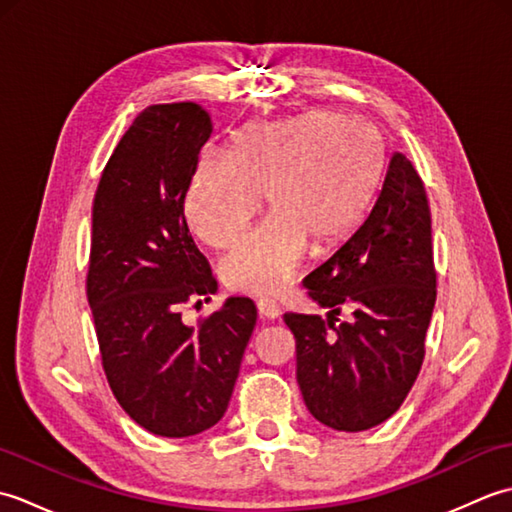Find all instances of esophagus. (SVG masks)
Listing matches in <instances>:
<instances>
[{"instance_id":"esophagus-1","label":"esophagus","mask_w":512,"mask_h":512,"mask_svg":"<svg viewBox=\"0 0 512 512\" xmlns=\"http://www.w3.org/2000/svg\"><path fill=\"white\" fill-rule=\"evenodd\" d=\"M257 310H259V317L268 319V321H275L279 317V312H281L277 303L270 301V299H259L257 301Z\"/></svg>"}]
</instances>
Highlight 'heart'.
<instances>
[{"label": "heart", "instance_id": "b5f03b06", "mask_svg": "<svg viewBox=\"0 0 512 512\" xmlns=\"http://www.w3.org/2000/svg\"><path fill=\"white\" fill-rule=\"evenodd\" d=\"M387 171L383 132L365 118L310 110L250 123L226 156L204 154L191 173L184 215L202 242L222 248L262 204L270 213L220 259L226 286L270 295L303 253L350 237L372 209Z\"/></svg>", "mask_w": 512, "mask_h": 512}]
</instances>
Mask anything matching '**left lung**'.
I'll list each match as a JSON object with an SVG mask.
<instances>
[{"mask_svg": "<svg viewBox=\"0 0 512 512\" xmlns=\"http://www.w3.org/2000/svg\"><path fill=\"white\" fill-rule=\"evenodd\" d=\"M436 284L427 191L411 160L394 154L367 220L303 279L332 317L284 314L314 418L354 433L394 416L420 374ZM343 307L353 319L336 324Z\"/></svg>", "mask_w": 512, "mask_h": 512, "instance_id": "left-lung-1", "label": "left lung"}]
</instances>
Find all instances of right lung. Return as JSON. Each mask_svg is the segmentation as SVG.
<instances>
[{"label":"right lung","mask_w":512,"mask_h":512,"mask_svg":"<svg viewBox=\"0 0 512 512\" xmlns=\"http://www.w3.org/2000/svg\"><path fill=\"white\" fill-rule=\"evenodd\" d=\"M209 136L200 105H149L107 160L92 204L85 290L103 372L127 416L162 438L195 436L224 416L257 321L248 297L182 321L187 303L217 290L184 217Z\"/></svg>","instance_id":"1"}]
</instances>
